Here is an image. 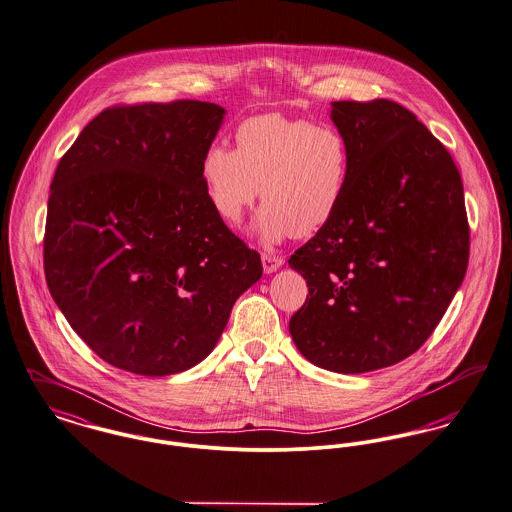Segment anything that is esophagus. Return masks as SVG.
Listing matches in <instances>:
<instances>
[{
	"instance_id": "34e87169",
	"label": "esophagus",
	"mask_w": 512,
	"mask_h": 512,
	"mask_svg": "<svg viewBox=\"0 0 512 512\" xmlns=\"http://www.w3.org/2000/svg\"><path fill=\"white\" fill-rule=\"evenodd\" d=\"M284 265V257L272 255V253H263V269L265 272L278 271Z\"/></svg>"
}]
</instances>
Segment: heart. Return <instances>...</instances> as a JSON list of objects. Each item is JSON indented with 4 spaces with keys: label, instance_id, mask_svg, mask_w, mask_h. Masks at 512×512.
Instances as JSON below:
<instances>
[{
    "label": "heart",
    "instance_id": "b5f03b06",
    "mask_svg": "<svg viewBox=\"0 0 512 512\" xmlns=\"http://www.w3.org/2000/svg\"><path fill=\"white\" fill-rule=\"evenodd\" d=\"M234 137L236 151L216 143L201 166L207 199L226 224L240 222L259 187L265 240L309 238L331 224L352 174V147L340 129L263 114L241 121Z\"/></svg>",
    "mask_w": 512,
    "mask_h": 512
}]
</instances>
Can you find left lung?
Wrapping results in <instances>:
<instances>
[{
	"label": "left lung",
	"mask_w": 512,
	"mask_h": 512,
	"mask_svg": "<svg viewBox=\"0 0 512 512\" xmlns=\"http://www.w3.org/2000/svg\"><path fill=\"white\" fill-rule=\"evenodd\" d=\"M352 174L331 224L288 259L309 294L290 332L329 371L406 360L435 331L470 257L458 168L418 118L387 98L332 102Z\"/></svg>",
	"instance_id": "8db88e82"
}]
</instances>
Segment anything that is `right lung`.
I'll list each match as a JSON object with an SVG mask.
<instances>
[{
	"instance_id": "add662e5",
	"label": "right lung",
	"mask_w": 512,
	"mask_h": 512,
	"mask_svg": "<svg viewBox=\"0 0 512 512\" xmlns=\"http://www.w3.org/2000/svg\"><path fill=\"white\" fill-rule=\"evenodd\" d=\"M222 118L201 100L116 104L56 168L46 282L73 331L118 369L162 377L205 360L263 274L205 193Z\"/></svg>"
}]
</instances>
